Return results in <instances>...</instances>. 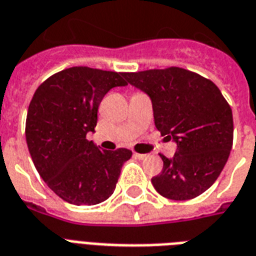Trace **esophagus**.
Listing matches in <instances>:
<instances>
[{"label": "esophagus", "mask_w": 256, "mask_h": 256, "mask_svg": "<svg viewBox=\"0 0 256 256\" xmlns=\"http://www.w3.org/2000/svg\"><path fill=\"white\" fill-rule=\"evenodd\" d=\"M134 158H138V160H146L150 158V155H146V154H134Z\"/></svg>", "instance_id": "esophagus-1"}]
</instances>
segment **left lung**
I'll return each mask as SVG.
<instances>
[{"mask_svg":"<svg viewBox=\"0 0 256 256\" xmlns=\"http://www.w3.org/2000/svg\"><path fill=\"white\" fill-rule=\"evenodd\" d=\"M126 80L148 94L156 128L176 142L174 158L152 178L160 195L188 200L207 191L223 171L232 148V110L211 80L171 66L124 73Z\"/></svg>","mask_w":256,"mask_h":256,"instance_id":"8db88e82","label":"left lung"}]
</instances>
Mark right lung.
I'll return each mask as SVG.
<instances>
[{
	"label": "right lung",
	"instance_id": "right-lung-1",
	"mask_svg": "<svg viewBox=\"0 0 256 256\" xmlns=\"http://www.w3.org/2000/svg\"><path fill=\"white\" fill-rule=\"evenodd\" d=\"M124 73L73 66L40 85L28 108L26 144L40 176L57 196L74 206H93L114 194L126 148L100 150L94 132L101 100L126 86Z\"/></svg>",
	"mask_w": 256,
	"mask_h": 256
}]
</instances>
